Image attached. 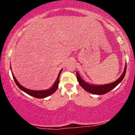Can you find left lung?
Instances as JSON below:
<instances>
[{"mask_svg": "<svg viewBox=\"0 0 135 135\" xmlns=\"http://www.w3.org/2000/svg\"><path fill=\"white\" fill-rule=\"evenodd\" d=\"M126 65L125 66L124 70V72L122 73L121 76L119 77L118 79L112 83L104 85L90 84L86 83L84 80H83V79L80 77V75L77 72H76V75L77 79V80H78V82L79 83L80 86H81L84 89H85L86 91L90 93L94 94H99V95H100V94H104L107 93L108 92H109V91H110L112 89H114V88H115L124 79L125 74H126Z\"/></svg>", "mask_w": 135, "mask_h": 135, "instance_id": "left-lung-1", "label": "left lung"}]
</instances>
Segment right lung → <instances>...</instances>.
<instances>
[{"mask_svg":"<svg viewBox=\"0 0 135 135\" xmlns=\"http://www.w3.org/2000/svg\"><path fill=\"white\" fill-rule=\"evenodd\" d=\"M61 70H60V72L59 73L58 75V77H57V79L56 80V81L55 82V83H54V84L52 86V87L49 88V89H46V90H41V91L30 90V89H27V88L23 87V86H21V85H20V84L17 81V80L16 79V78H15V77L13 75V74H13V77L14 80H15V83H16V85L18 86V88H19L20 89H21V90L24 91L25 93H26L27 94H29V95L32 96V97L37 98H44L47 97L48 96L51 95V94L54 93L56 91V89H58V84H59V79H60V74H61Z\"/></svg>","mask_w":135,"mask_h":135,"instance_id":"obj_1","label":"right lung"}]
</instances>
